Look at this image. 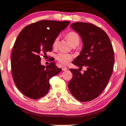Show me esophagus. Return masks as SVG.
<instances>
[{"label": "esophagus", "mask_w": 126, "mask_h": 126, "mask_svg": "<svg viewBox=\"0 0 126 126\" xmlns=\"http://www.w3.org/2000/svg\"><path fill=\"white\" fill-rule=\"evenodd\" d=\"M62 71H66V70L67 69V68L65 67V66H63L62 68Z\"/></svg>", "instance_id": "esophagus-1"}]
</instances>
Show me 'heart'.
<instances>
[{
  "label": "heart",
  "instance_id": "1",
  "mask_svg": "<svg viewBox=\"0 0 126 126\" xmlns=\"http://www.w3.org/2000/svg\"><path fill=\"white\" fill-rule=\"evenodd\" d=\"M68 41L70 42L72 46H77L78 45L80 42V37L78 34L76 32H69L66 35ZM59 40V37H57L53 40V47L56 48L58 45V43ZM56 59L59 63L63 65H67L70 61H71L73 58V55L71 54L64 53H59L55 57Z\"/></svg>",
  "mask_w": 126,
  "mask_h": 126
}]
</instances>
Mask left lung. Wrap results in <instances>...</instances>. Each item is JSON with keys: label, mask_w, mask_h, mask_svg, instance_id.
<instances>
[{"label": "left lung", "mask_w": 126, "mask_h": 126, "mask_svg": "<svg viewBox=\"0 0 126 126\" xmlns=\"http://www.w3.org/2000/svg\"><path fill=\"white\" fill-rule=\"evenodd\" d=\"M71 28L80 35L83 47L80 55L72 62L79 68L70 69L73 77L68 88L79 101H91L101 94L109 82L114 62V50L108 35L96 25L77 22ZM83 67L86 70L81 74Z\"/></svg>", "instance_id": "8db88e82"}]
</instances>
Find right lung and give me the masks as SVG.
I'll use <instances>...</instances> for the list:
<instances>
[{
  "instance_id": "1",
  "label": "right lung",
  "mask_w": 126,
  "mask_h": 126,
  "mask_svg": "<svg viewBox=\"0 0 126 126\" xmlns=\"http://www.w3.org/2000/svg\"><path fill=\"white\" fill-rule=\"evenodd\" d=\"M69 23L39 20L24 27L19 34L12 52V74L17 88L25 96L33 99L44 96L50 88V79L62 71L54 62L45 67L40 61L42 56L52 50L53 40Z\"/></svg>"
}]
</instances>
